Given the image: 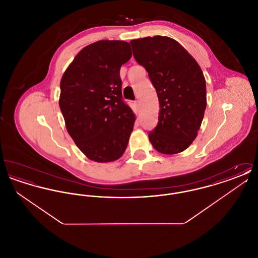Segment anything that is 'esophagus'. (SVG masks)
I'll use <instances>...</instances> for the list:
<instances>
[{
	"instance_id": "1",
	"label": "esophagus",
	"mask_w": 258,
	"mask_h": 258,
	"mask_svg": "<svg viewBox=\"0 0 258 258\" xmlns=\"http://www.w3.org/2000/svg\"><path fill=\"white\" fill-rule=\"evenodd\" d=\"M135 106H139V105H140V101H139L138 99H137V100H135Z\"/></svg>"
}]
</instances>
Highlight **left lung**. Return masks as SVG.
Returning a JSON list of instances; mask_svg holds the SVG:
<instances>
[{"mask_svg":"<svg viewBox=\"0 0 258 258\" xmlns=\"http://www.w3.org/2000/svg\"><path fill=\"white\" fill-rule=\"evenodd\" d=\"M131 44L160 101L159 122L149 133V139L161 154L181 153L197 138L204 117L207 99L203 73L192 56L171 37H143Z\"/></svg>","mask_w":258,"mask_h":258,"instance_id":"8db88e82","label":"left lung"}]
</instances>
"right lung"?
Returning a JSON list of instances; mask_svg holds the SVG:
<instances>
[{
	"label": "right lung",
	"instance_id": "1",
	"mask_svg": "<svg viewBox=\"0 0 258 258\" xmlns=\"http://www.w3.org/2000/svg\"><path fill=\"white\" fill-rule=\"evenodd\" d=\"M131 58L128 42L99 40L81 50L61 77L68 133L91 160H118L127 146L135 116L123 101L120 70Z\"/></svg>",
	"mask_w": 258,
	"mask_h": 258
}]
</instances>
